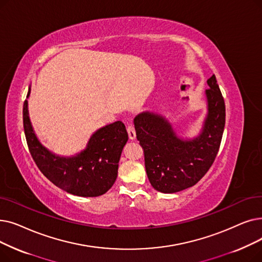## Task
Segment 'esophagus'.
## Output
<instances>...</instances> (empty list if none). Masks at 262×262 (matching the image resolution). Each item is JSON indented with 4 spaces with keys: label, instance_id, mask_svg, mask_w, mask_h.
Masks as SVG:
<instances>
[{
    "label": "esophagus",
    "instance_id": "1",
    "mask_svg": "<svg viewBox=\"0 0 262 262\" xmlns=\"http://www.w3.org/2000/svg\"><path fill=\"white\" fill-rule=\"evenodd\" d=\"M127 131H128V135H129V139L130 140H135L136 138V133H135V129L133 126H131V124H129V126L127 127Z\"/></svg>",
    "mask_w": 262,
    "mask_h": 262
}]
</instances>
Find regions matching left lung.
<instances>
[{"instance_id":"8db88e82","label":"left lung","mask_w":262,"mask_h":262,"mask_svg":"<svg viewBox=\"0 0 262 262\" xmlns=\"http://www.w3.org/2000/svg\"><path fill=\"white\" fill-rule=\"evenodd\" d=\"M207 113L194 138H183L163 115L145 111L134 119L136 138L144 148L147 177L154 189L171 194L191 188L212 165L225 127V102L215 76L207 80Z\"/></svg>"}]
</instances>
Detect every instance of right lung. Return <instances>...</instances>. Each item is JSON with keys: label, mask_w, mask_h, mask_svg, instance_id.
Returning <instances> with one entry per match:
<instances>
[{"label": "right lung", "mask_w": 262, "mask_h": 262, "mask_svg": "<svg viewBox=\"0 0 262 262\" xmlns=\"http://www.w3.org/2000/svg\"><path fill=\"white\" fill-rule=\"evenodd\" d=\"M30 94L31 85L27 98ZM23 127L35 163L57 188L76 196L97 197L114 184L122 149L129 139L122 121L96 130L86 147L72 156L53 152L37 138L29 115L28 100L23 104Z\"/></svg>", "instance_id": "obj_1"}]
</instances>
